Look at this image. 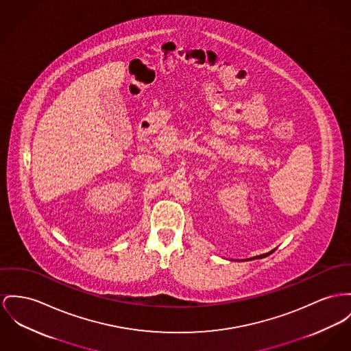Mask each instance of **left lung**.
I'll list each match as a JSON object with an SVG mask.
<instances>
[{"instance_id":"left-lung-1","label":"left lung","mask_w":351,"mask_h":351,"mask_svg":"<svg viewBox=\"0 0 351 351\" xmlns=\"http://www.w3.org/2000/svg\"><path fill=\"white\" fill-rule=\"evenodd\" d=\"M269 254H270V253H267V254H262V256H258V257H254V258H263V257H266V256H269ZM250 259H253V258H250Z\"/></svg>"}]
</instances>
